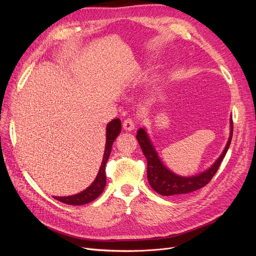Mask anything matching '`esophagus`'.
Listing matches in <instances>:
<instances>
[{"label": "esophagus", "instance_id": "1", "mask_svg": "<svg viewBox=\"0 0 256 256\" xmlns=\"http://www.w3.org/2000/svg\"><path fill=\"white\" fill-rule=\"evenodd\" d=\"M136 126V121L132 119V118H128L126 120L124 121V128L126 130H134Z\"/></svg>", "mask_w": 256, "mask_h": 256}]
</instances>
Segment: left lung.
Returning a JSON list of instances; mask_svg holds the SVG:
<instances>
[{
  "label": "left lung",
  "instance_id": "1",
  "mask_svg": "<svg viewBox=\"0 0 256 256\" xmlns=\"http://www.w3.org/2000/svg\"><path fill=\"white\" fill-rule=\"evenodd\" d=\"M234 124L230 117V134L221 156L208 169L193 176H180L169 170L158 156L154 146L146 132L145 128L137 132V140L147 160V180L152 189L163 196L180 195L194 192L208 184L218 171V168L224 158L232 138Z\"/></svg>",
  "mask_w": 256,
  "mask_h": 256
}]
</instances>
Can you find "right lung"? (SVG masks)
Here are the masks:
<instances>
[{"mask_svg":"<svg viewBox=\"0 0 256 256\" xmlns=\"http://www.w3.org/2000/svg\"><path fill=\"white\" fill-rule=\"evenodd\" d=\"M121 132V121L119 118L113 119L106 124V145H104V152L102 162L100 167L98 173L94 180V182L87 188L86 190L80 192L76 195L72 196H65V197H54L55 199L61 201L63 204H70V206H83L86 204L91 202L94 199H96L104 191L106 186V164L108 162V158L110 156L112 145Z\"/></svg>","mask_w":256,"mask_h":256,"instance_id":"right-lung-1","label":"right lung"}]
</instances>
